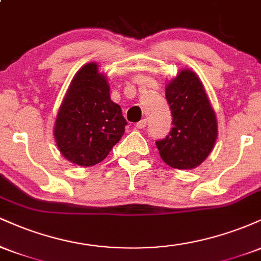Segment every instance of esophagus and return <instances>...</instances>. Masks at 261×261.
I'll list each match as a JSON object with an SVG mask.
<instances>
[{"instance_id":"34e87169","label":"esophagus","mask_w":261,"mask_h":261,"mask_svg":"<svg viewBox=\"0 0 261 261\" xmlns=\"http://www.w3.org/2000/svg\"><path fill=\"white\" fill-rule=\"evenodd\" d=\"M146 124H147V121H146V119H142V120H140L139 122H137L136 127H137V128H145V127H146Z\"/></svg>"}]
</instances>
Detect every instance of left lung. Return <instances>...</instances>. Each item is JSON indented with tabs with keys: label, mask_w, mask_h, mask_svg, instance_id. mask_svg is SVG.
<instances>
[{
	"label": "left lung",
	"mask_w": 261,
	"mask_h": 261,
	"mask_svg": "<svg viewBox=\"0 0 261 261\" xmlns=\"http://www.w3.org/2000/svg\"><path fill=\"white\" fill-rule=\"evenodd\" d=\"M166 98L172 110L173 127L166 139L155 142L161 158L172 168H196L216 143V113L199 76L189 68L167 83Z\"/></svg>",
	"instance_id": "1"
}]
</instances>
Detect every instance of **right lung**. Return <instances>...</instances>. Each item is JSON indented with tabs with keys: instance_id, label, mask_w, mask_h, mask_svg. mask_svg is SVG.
Wrapping results in <instances>:
<instances>
[{
	"instance_id": "1",
	"label": "right lung",
	"mask_w": 261,
	"mask_h": 261,
	"mask_svg": "<svg viewBox=\"0 0 261 261\" xmlns=\"http://www.w3.org/2000/svg\"><path fill=\"white\" fill-rule=\"evenodd\" d=\"M110 86L97 62L77 71L56 115L54 137L67 161L92 167L106 160L127 124L120 106L110 99Z\"/></svg>"
}]
</instances>
